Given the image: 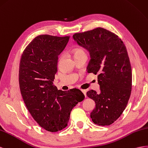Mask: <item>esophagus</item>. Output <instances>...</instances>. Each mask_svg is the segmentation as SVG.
I'll list each match as a JSON object with an SVG mask.
<instances>
[{
  "label": "esophagus",
  "mask_w": 148,
  "mask_h": 148,
  "mask_svg": "<svg viewBox=\"0 0 148 148\" xmlns=\"http://www.w3.org/2000/svg\"><path fill=\"white\" fill-rule=\"evenodd\" d=\"M82 92L83 94H84V95H85V97H86V92H87L86 90H82Z\"/></svg>",
  "instance_id": "esophagus-1"
}]
</instances>
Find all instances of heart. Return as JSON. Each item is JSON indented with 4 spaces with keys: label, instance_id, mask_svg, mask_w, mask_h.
<instances>
[{
    "label": "heart",
    "instance_id": "1",
    "mask_svg": "<svg viewBox=\"0 0 148 148\" xmlns=\"http://www.w3.org/2000/svg\"><path fill=\"white\" fill-rule=\"evenodd\" d=\"M73 53H74V58H77L78 56H82V55H85V54H86V53L85 51H84L82 48H75L73 51ZM62 58V56H61L60 57V59H59V60H61Z\"/></svg>",
    "mask_w": 148,
    "mask_h": 148
}]
</instances>
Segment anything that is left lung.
I'll use <instances>...</instances> for the list:
<instances>
[{"mask_svg":"<svg viewBox=\"0 0 148 148\" xmlns=\"http://www.w3.org/2000/svg\"><path fill=\"white\" fill-rule=\"evenodd\" d=\"M73 38L90 53L88 73L98 74L100 93L87 92L95 103L90 118L99 126L110 125L124 111L132 92V67L126 46L115 33L101 27L75 33Z\"/></svg>","mask_w":148,"mask_h":148,"instance_id":"obj_1","label":"left lung"}]
</instances>
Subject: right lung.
Returning a JSON list of instances; mask_svg holds the SVG:
<instances>
[{
	"label": "right lung",
	"mask_w": 148,
	"mask_h": 148,
	"mask_svg": "<svg viewBox=\"0 0 148 148\" xmlns=\"http://www.w3.org/2000/svg\"><path fill=\"white\" fill-rule=\"evenodd\" d=\"M69 40V36H37L20 61L19 85L25 105L41 127L51 132L66 128L72 109L85 98L77 88L62 91L53 85L58 56Z\"/></svg>",
	"instance_id": "right-lung-1"
}]
</instances>
